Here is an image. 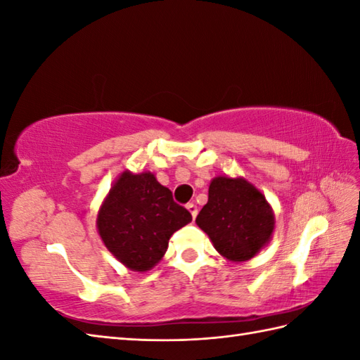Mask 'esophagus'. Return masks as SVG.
<instances>
[{"instance_id": "obj_1", "label": "esophagus", "mask_w": 360, "mask_h": 360, "mask_svg": "<svg viewBox=\"0 0 360 360\" xmlns=\"http://www.w3.org/2000/svg\"><path fill=\"white\" fill-rule=\"evenodd\" d=\"M187 210L190 212V215H192V218L195 219V218H196V215H198V207H196V204H193V202H188V204H187Z\"/></svg>"}]
</instances>
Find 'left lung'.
I'll use <instances>...</instances> for the list:
<instances>
[{
	"label": "left lung",
	"instance_id": "8db88e82",
	"mask_svg": "<svg viewBox=\"0 0 360 360\" xmlns=\"http://www.w3.org/2000/svg\"><path fill=\"white\" fill-rule=\"evenodd\" d=\"M221 255L248 262L269 243L275 217L264 195L244 178L217 176L209 186V201L196 217Z\"/></svg>",
	"mask_w": 360,
	"mask_h": 360
}]
</instances>
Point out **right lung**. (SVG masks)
Listing matches in <instances>:
<instances>
[{
	"label": "right lung",
	"mask_w": 360,
	"mask_h": 360,
	"mask_svg": "<svg viewBox=\"0 0 360 360\" xmlns=\"http://www.w3.org/2000/svg\"><path fill=\"white\" fill-rule=\"evenodd\" d=\"M192 221L150 172L125 170L103 200L97 231L103 244L129 271L145 272L164 257L170 236Z\"/></svg>",
	"instance_id": "obj_1"
}]
</instances>
